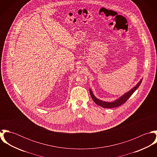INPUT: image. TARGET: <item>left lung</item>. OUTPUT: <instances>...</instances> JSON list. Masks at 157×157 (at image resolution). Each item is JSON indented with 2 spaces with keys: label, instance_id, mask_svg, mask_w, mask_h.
<instances>
[{
  "label": "left lung",
  "instance_id": "1",
  "mask_svg": "<svg viewBox=\"0 0 157 157\" xmlns=\"http://www.w3.org/2000/svg\"><path fill=\"white\" fill-rule=\"evenodd\" d=\"M142 82V79L140 80V81L136 84V85L134 86L132 89L130 90L129 91H128V92L125 93L124 95H123L121 97H120L118 99L115 100L114 101L112 102H106V101H101L98 98H97L95 95L93 94L91 90H90V95L91 98H92L93 101L98 105H99L100 106H101L102 108H117L118 106H121L122 104L124 103L132 95V94L139 87V86L140 85L141 83Z\"/></svg>",
  "mask_w": 157,
  "mask_h": 157
}]
</instances>
